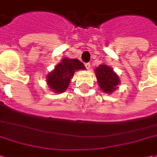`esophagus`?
I'll use <instances>...</instances> for the list:
<instances>
[{
	"label": "esophagus",
	"instance_id": "34e87169",
	"mask_svg": "<svg viewBox=\"0 0 157 157\" xmlns=\"http://www.w3.org/2000/svg\"><path fill=\"white\" fill-rule=\"evenodd\" d=\"M85 66H86V68H87V69L88 70H91V64H90L89 63H86V64H85Z\"/></svg>",
	"mask_w": 157,
	"mask_h": 157
}]
</instances>
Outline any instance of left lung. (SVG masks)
<instances>
[{"instance_id":"1","label":"left lung","mask_w":157,"mask_h":157,"mask_svg":"<svg viewBox=\"0 0 157 157\" xmlns=\"http://www.w3.org/2000/svg\"><path fill=\"white\" fill-rule=\"evenodd\" d=\"M97 82L101 89L105 94H112L120 84V79L112 67L102 63L94 70Z\"/></svg>"}]
</instances>
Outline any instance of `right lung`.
<instances>
[{
    "label": "right lung",
    "instance_id": "right-lung-1",
    "mask_svg": "<svg viewBox=\"0 0 157 157\" xmlns=\"http://www.w3.org/2000/svg\"><path fill=\"white\" fill-rule=\"evenodd\" d=\"M86 70L81 61L76 58L64 57L46 76V83L52 92L63 93L68 88L74 73L77 70Z\"/></svg>",
    "mask_w": 157,
    "mask_h": 157
}]
</instances>
